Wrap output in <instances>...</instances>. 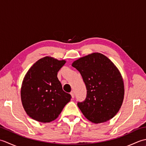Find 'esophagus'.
<instances>
[{
    "instance_id": "esophagus-1",
    "label": "esophagus",
    "mask_w": 146,
    "mask_h": 146,
    "mask_svg": "<svg viewBox=\"0 0 146 146\" xmlns=\"http://www.w3.org/2000/svg\"><path fill=\"white\" fill-rule=\"evenodd\" d=\"M70 94H71V97H72V98H73L74 97H75V93H74L73 91L71 92L70 93Z\"/></svg>"
}]
</instances>
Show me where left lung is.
Here are the masks:
<instances>
[{"label":"left lung","mask_w":146,"mask_h":146,"mask_svg":"<svg viewBox=\"0 0 146 146\" xmlns=\"http://www.w3.org/2000/svg\"><path fill=\"white\" fill-rule=\"evenodd\" d=\"M72 66L81 74L86 85L85 100L77 104L84 116L95 123L112 119L124 97L123 79L117 68L99 52L79 58Z\"/></svg>","instance_id":"obj_1"}]
</instances>
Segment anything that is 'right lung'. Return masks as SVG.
<instances>
[{
    "label": "right lung",
    "instance_id": "1",
    "mask_svg": "<svg viewBox=\"0 0 146 146\" xmlns=\"http://www.w3.org/2000/svg\"><path fill=\"white\" fill-rule=\"evenodd\" d=\"M66 63L46 56L36 61L24 76L21 97L26 112L33 119L46 123L54 120L71 100L57 77Z\"/></svg>",
    "mask_w": 146,
    "mask_h": 146
}]
</instances>
